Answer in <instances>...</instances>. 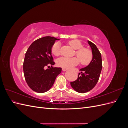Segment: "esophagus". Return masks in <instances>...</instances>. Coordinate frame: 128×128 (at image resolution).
I'll return each instance as SVG.
<instances>
[{"label": "esophagus", "instance_id": "34e87169", "mask_svg": "<svg viewBox=\"0 0 128 128\" xmlns=\"http://www.w3.org/2000/svg\"><path fill=\"white\" fill-rule=\"evenodd\" d=\"M62 71L64 72V71H66V70H67L68 69H67V68H62Z\"/></svg>", "mask_w": 128, "mask_h": 128}]
</instances>
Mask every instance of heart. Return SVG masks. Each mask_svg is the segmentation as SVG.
<instances>
[{"label": "heart", "mask_w": 128, "mask_h": 128, "mask_svg": "<svg viewBox=\"0 0 128 128\" xmlns=\"http://www.w3.org/2000/svg\"><path fill=\"white\" fill-rule=\"evenodd\" d=\"M69 44L76 50V54L80 62L83 65L88 64L92 59V54L90 50L83 48V45L81 42L77 40H72L69 42ZM52 53L56 56L60 54V44L59 42H56L52 48ZM80 60L76 57L67 58L62 56L59 58L56 61L58 66L64 68H71L74 66L77 65Z\"/></svg>", "instance_id": "obj_1"}]
</instances>
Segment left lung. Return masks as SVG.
I'll use <instances>...</instances> for the list:
<instances>
[{
    "label": "left lung",
    "instance_id": "obj_1",
    "mask_svg": "<svg viewBox=\"0 0 128 128\" xmlns=\"http://www.w3.org/2000/svg\"><path fill=\"white\" fill-rule=\"evenodd\" d=\"M91 48L92 59L86 67L80 69L78 78L70 82L72 88L78 93H86L94 88L99 80L102 67V55L95 44L88 40Z\"/></svg>",
    "mask_w": 128,
    "mask_h": 128
}]
</instances>
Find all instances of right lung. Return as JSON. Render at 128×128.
I'll list each match as a JSON object with an SVG mask.
<instances>
[{"label":"right lung","instance_id":"add662e5","mask_svg":"<svg viewBox=\"0 0 128 128\" xmlns=\"http://www.w3.org/2000/svg\"><path fill=\"white\" fill-rule=\"evenodd\" d=\"M55 37L46 36L34 41L26 53L24 72L26 83L37 93H44L51 88L62 69L52 67L45 69L48 64H54L52 56V48ZM50 67V66H49Z\"/></svg>","mask_w":128,"mask_h":128}]
</instances>
